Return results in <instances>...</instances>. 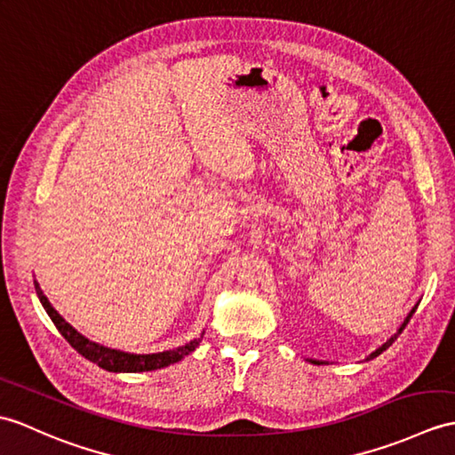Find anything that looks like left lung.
Instances as JSON below:
<instances>
[{
    "instance_id": "8db88e82",
    "label": "left lung",
    "mask_w": 455,
    "mask_h": 455,
    "mask_svg": "<svg viewBox=\"0 0 455 455\" xmlns=\"http://www.w3.org/2000/svg\"><path fill=\"white\" fill-rule=\"evenodd\" d=\"M415 310H417V306H415V308H413V310H411V312H409V315H407V318H405V322H403V323H401V327H399V331H397V333H395V335L392 337V339H389V341H386V343H384L382 347H378L374 353H371V356H368V361H371V358H374V356H378V355H382V353L386 351V348H387L389 345H392V343H394V341L397 339V335H399L401 331H403V330H405V325L409 323V320H411V315H413V314H415ZM310 363H314V364H322V363H318V361H310Z\"/></svg>"
}]
</instances>
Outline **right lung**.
Here are the masks:
<instances>
[{"label":"right lung","instance_id":"add662e5","mask_svg":"<svg viewBox=\"0 0 455 455\" xmlns=\"http://www.w3.org/2000/svg\"><path fill=\"white\" fill-rule=\"evenodd\" d=\"M35 289L38 299L44 306V310L48 312L50 320L54 322V325L58 327V331L66 337V341L76 348V351L87 358V361L99 364L100 368L108 372H147V371H156V368H164L168 364H174L178 361H182L186 355H189L192 351H196V347L199 345V339L189 341L184 347L172 348V351H164V353H155V355H130V353H122L116 351V348H108L102 347L99 343L89 341L87 337H83L77 330L61 318V315L52 308V304L48 302V299L42 294V289L38 287V283L35 281Z\"/></svg>","mask_w":455,"mask_h":455}]
</instances>
